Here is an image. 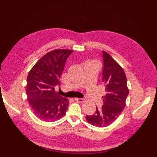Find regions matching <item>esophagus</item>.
Segmentation results:
<instances>
[{
    "label": "esophagus",
    "instance_id": "obj_1",
    "mask_svg": "<svg viewBox=\"0 0 157 157\" xmlns=\"http://www.w3.org/2000/svg\"><path fill=\"white\" fill-rule=\"evenodd\" d=\"M75 100L76 101L79 102H83L84 101V99H83V98H75Z\"/></svg>",
    "mask_w": 157,
    "mask_h": 157
}]
</instances>
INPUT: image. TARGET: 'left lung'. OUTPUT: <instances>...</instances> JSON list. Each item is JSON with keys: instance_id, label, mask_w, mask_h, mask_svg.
<instances>
[{"instance_id": "left-lung-1", "label": "left lung", "mask_w": 157, "mask_h": 157, "mask_svg": "<svg viewBox=\"0 0 157 157\" xmlns=\"http://www.w3.org/2000/svg\"><path fill=\"white\" fill-rule=\"evenodd\" d=\"M104 67L102 81L105 86V95L103 105L93 115L86 116L87 121L91 125L104 127L113 124L125 107L129 90L124 71L119 63L107 52L102 51Z\"/></svg>"}]
</instances>
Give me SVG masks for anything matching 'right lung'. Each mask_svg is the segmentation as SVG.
<instances>
[{"instance_id": "add662e5", "label": "right lung", "mask_w": 157, "mask_h": 157, "mask_svg": "<svg viewBox=\"0 0 157 157\" xmlns=\"http://www.w3.org/2000/svg\"><path fill=\"white\" fill-rule=\"evenodd\" d=\"M74 51L58 49L41 57L27 76V95L35 115L41 121H56L66 113L69 101L55 91L66 61Z\"/></svg>"}]
</instances>
